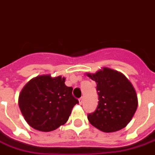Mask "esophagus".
Segmentation results:
<instances>
[{
  "mask_svg": "<svg viewBox=\"0 0 155 155\" xmlns=\"http://www.w3.org/2000/svg\"><path fill=\"white\" fill-rule=\"evenodd\" d=\"M83 101H84V98L80 97V99H79V102H80V104H83Z\"/></svg>",
  "mask_w": 155,
  "mask_h": 155,
  "instance_id": "obj_1",
  "label": "esophagus"
}]
</instances>
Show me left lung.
<instances>
[{
	"label": "left lung",
	"instance_id": "left-lung-1",
	"mask_svg": "<svg viewBox=\"0 0 155 155\" xmlns=\"http://www.w3.org/2000/svg\"><path fill=\"white\" fill-rule=\"evenodd\" d=\"M87 76L96 82L99 102L94 112L87 114L92 126L104 132L124 128L131 120L138 107V99L131 83L125 75L104 68Z\"/></svg>",
	"mask_w": 155,
	"mask_h": 155
}]
</instances>
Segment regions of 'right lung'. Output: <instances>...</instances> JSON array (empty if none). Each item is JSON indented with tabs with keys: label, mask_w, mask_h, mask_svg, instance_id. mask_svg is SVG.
I'll return each instance as SVG.
<instances>
[{
	"label": "right lung",
	"mask_w": 155,
	"mask_h": 155,
	"mask_svg": "<svg viewBox=\"0 0 155 155\" xmlns=\"http://www.w3.org/2000/svg\"><path fill=\"white\" fill-rule=\"evenodd\" d=\"M65 78L40 75L28 83L19 95V107L29 126L48 132L64 125L71 114L77 99L71 87H67Z\"/></svg>",
	"instance_id": "right-lung-1"
}]
</instances>
